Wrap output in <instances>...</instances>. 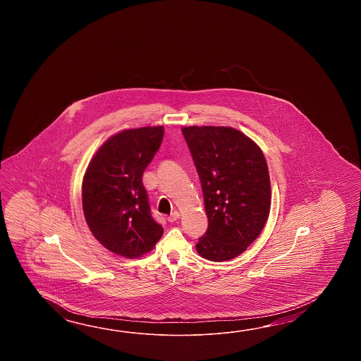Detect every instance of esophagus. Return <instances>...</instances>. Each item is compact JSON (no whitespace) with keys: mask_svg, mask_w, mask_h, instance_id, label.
I'll use <instances>...</instances> for the list:
<instances>
[{"mask_svg":"<svg viewBox=\"0 0 361 361\" xmlns=\"http://www.w3.org/2000/svg\"><path fill=\"white\" fill-rule=\"evenodd\" d=\"M178 218H179V213H178V212H174V213H171V214L168 216V222H176Z\"/></svg>","mask_w":361,"mask_h":361,"instance_id":"esophagus-1","label":"esophagus"}]
</instances>
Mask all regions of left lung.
I'll return each instance as SVG.
<instances>
[{
    "label": "left lung",
    "instance_id": "obj_1",
    "mask_svg": "<svg viewBox=\"0 0 361 361\" xmlns=\"http://www.w3.org/2000/svg\"><path fill=\"white\" fill-rule=\"evenodd\" d=\"M199 174L209 226L196 249L230 261L259 236L271 207L269 168L261 148L226 126L182 129Z\"/></svg>",
    "mask_w": 361,
    "mask_h": 361
}]
</instances>
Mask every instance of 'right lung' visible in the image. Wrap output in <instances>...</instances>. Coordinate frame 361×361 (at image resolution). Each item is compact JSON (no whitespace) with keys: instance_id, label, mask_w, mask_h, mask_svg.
I'll list each match as a JSON object with an SVG mask.
<instances>
[{"instance_id":"add662e5","label":"right lung","mask_w":361,"mask_h":361,"mask_svg":"<svg viewBox=\"0 0 361 361\" xmlns=\"http://www.w3.org/2000/svg\"><path fill=\"white\" fill-rule=\"evenodd\" d=\"M162 137V126L121 131L100 147L85 173V219L112 253L137 258L152 250L162 236L142 182Z\"/></svg>"}]
</instances>
